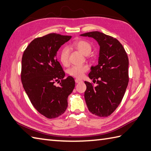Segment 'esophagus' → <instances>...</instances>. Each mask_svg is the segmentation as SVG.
Segmentation results:
<instances>
[{
	"mask_svg": "<svg viewBox=\"0 0 151 151\" xmlns=\"http://www.w3.org/2000/svg\"><path fill=\"white\" fill-rule=\"evenodd\" d=\"M83 81H82V80H81V79H78V78L75 79V82L76 83V84H78V83H81Z\"/></svg>",
	"mask_w": 151,
	"mask_h": 151,
	"instance_id": "esophagus-1",
	"label": "esophagus"
}]
</instances>
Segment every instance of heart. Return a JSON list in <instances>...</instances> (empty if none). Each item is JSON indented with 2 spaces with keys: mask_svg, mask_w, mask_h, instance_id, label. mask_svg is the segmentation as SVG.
<instances>
[{
  "mask_svg": "<svg viewBox=\"0 0 151 151\" xmlns=\"http://www.w3.org/2000/svg\"><path fill=\"white\" fill-rule=\"evenodd\" d=\"M72 46L75 49L78 50L84 55H88L91 51V45L88 41L83 40H78L74 41ZM60 62L64 66L69 64V51L66 48H64L60 51L59 55ZM88 70V67L86 65H73L67 70L69 75L75 78H82L84 74Z\"/></svg>",
  "mask_w": 151,
  "mask_h": 151,
  "instance_id": "obj_1",
  "label": "heart"
}]
</instances>
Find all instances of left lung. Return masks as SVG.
Masks as SVG:
<instances>
[{
	"mask_svg": "<svg viewBox=\"0 0 151 151\" xmlns=\"http://www.w3.org/2000/svg\"><path fill=\"white\" fill-rule=\"evenodd\" d=\"M100 45L99 63L91 67L89 77L97 86L84 82L85 101L89 111L99 117L110 115L119 105L129 84V58L117 39L98 31L82 34Z\"/></svg>",
	"mask_w": 151,
	"mask_h": 151,
	"instance_id": "left-lung-1",
	"label": "left lung"
}]
</instances>
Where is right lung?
I'll return each instance as SVG.
<instances>
[{
  "mask_svg": "<svg viewBox=\"0 0 151 151\" xmlns=\"http://www.w3.org/2000/svg\"><path fill=\"white\" fill-rule=\"evenodd\" d=\"M71 36L55 33L37 37L22 54L21 78L32 104L49 119L59 117L67 107V97L75 86L72 76L65 74L56 58L60 47ZM59 83L56 86L55 83Z\"/></svg>",
  "mask_w": 151,
  "mask_h": 151,
  "instance_id": "1",
  "label": "right lung"
}]
</instances>
